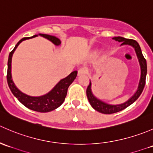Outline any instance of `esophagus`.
<instances>
[{
	"instance_id": "esophagus-1",
	"label": "esophagus",
	"mask_w": 153,
	"mask_h": 153,
	"mask_svg": "<svg viewBox=\"0 0 153 153\" xmlns=\"http://www.w3.org/2000/svg\"><path fill=\"white\" fill-rule=\"evenodd\" d=\"M88 73V69H86V67H81L78 69V75H86V74Z\"/></svg>"
}]
</instances>
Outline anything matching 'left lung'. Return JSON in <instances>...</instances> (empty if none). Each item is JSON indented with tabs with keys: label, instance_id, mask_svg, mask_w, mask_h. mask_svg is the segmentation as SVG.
Instances as JSON below:
<instances>
[{
	"label": "left lung",
	"instance_id": "left-lung-1",
	"mask_svg": "<svg viewBox=\"0 0 153 153\" xmlns=\"http://www.w3.org/2000/svg\"><path fill=\"white\" fill-rule=\"evenodd\" d=\"M112 39L116 41H118V42H121V46L129 45L132 46L135 49V53H136L138 61H139L140 67H141V78H140L138 89H137V91L135 92V94L127 101H126V102L123 103L121 104H118V105L108 104L106 103L103 102L101 100L98 99L92 94V89H91V81H89V84L87 86V89H86V96H87L88 100H89V104H91V106H92V108L94 109H95L98 112H101V113L104 114H112L120 112V111L126 109V107L131 105L132 103L135 102L138 99V97L141 95L143 88H144L145 83H146V72H147L146 59L143 57L142 52H141V47H140L139 44H138V43L136 41L132 39H127V38H124L123 37L120 36L114 37Z\"/></svg>",
	"mask_w": 153,
	"mask_h": 153
}]
</instances>
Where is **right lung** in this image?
<instances>
[{"label":"right lung","instance_id":"1","mask_svg":"<svg viewBox=\"0 0 153 153\" xmlns=\"http://www.w3.org/2000/svg\"><path fill=\"white\" fill-rule=\"evenodd\" d=\"M39 35L47 38V39L50 41L51 42H52L56 46H59L61 43L60 39H58L55 36L46 35V34H39ZM37 36H38V35H35L34 36L30 37V38H24L21 40H20L18 44L15 45V48L12 49V52L10 53L8 59V69H7V82H8L9 87H10V90L12 91V94L26 107L32 109V110L37 111V112H48L57 109V108L59 107L64 103L66 96H67L68 87L73 82L74 80L76 78L78 72L77 71H73L72 72H71L67 77H66L64 79H61L50 92H48L46 95H42V96H29V95H26V94L21 92L16 87V86L15 85L12 78V74H11V67H12V65H11V63H12V55H13L14 52L16 49V48L18 47V46L23 41L29 39V38H35V37Z\"/></svg>","mask_w":153,"mask_h":153}]
</instances>
